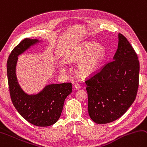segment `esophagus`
<instances>
[{"label":"esophagus","mask_w":147,"mask_h":147,"mask_svg":"<svg viewBox=\"0 0 147 147\" xmlns=\"http://www.w3.org/2000/svg\"><path fill=\"white\" fill-rule=\"evenodd\" d=\"M74 87L76 89L78 90V89H80V85L78 84H74Z\"/></svg>","instance_id":"esophagus-1"}]
</instances>
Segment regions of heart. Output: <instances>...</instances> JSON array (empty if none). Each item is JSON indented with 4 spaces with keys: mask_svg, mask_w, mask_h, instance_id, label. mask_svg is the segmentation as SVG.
<instances>
[{
    "mask_svg": "<svg viewBox=\"0 0 147 147\" xmlns=\"http://www.w3.org/2000/svg\"><path fill=\"white\" fill-rule=\"evenodd\" d=\"M105 49L102 45L87 42L67 53L64 60L68 63L78 62L75 70L76 74L82 78H87L96 73L105 57ZM60 69L65 71L66 67L63 63L60 65Z\"/></svg>",
    "mask_w": 147,
    "mask_h": 147,
    "instance_id": "heart-1",
    "label": "heart"
}]
</instances>
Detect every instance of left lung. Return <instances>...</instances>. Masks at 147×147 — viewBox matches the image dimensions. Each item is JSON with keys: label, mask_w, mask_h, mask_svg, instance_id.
<instances>
[{"label": "left lung", "mask_w": 147, "mask_h": 147, "mask_svg": "<svg viewBox=\"0 0 147 147\" xmlns=\"http://www.w3.org/2000/svg\"><path fill=\"white\" fill-rule=\"evenodd\" d=\"M140 62L129 42L118 34V49L109 62L85 82L88 112L98 124H105L126 113L136 97Z\"/></svg>", "instance_id": "8db88e82"}]
</instances>
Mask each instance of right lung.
Wrapping results in <instances>:
<instances>
[{
	"instance_id": "obj_1",
	"label": "right lung",
	"mask_w": 147,
	"mask_h": 147,
	"mask_svg": "<svg viewBox=\"0 0 147 147\" xmlns=\"http://www.w3.org/2000/svg\"><path fill=\"white\" fill-rule=\"evenodd\" d=\"M42 41L25 38L11 53L7 62V80L13 105L21 116L38 127L55 124L60 117L65 98L72 92L71 83L47 84L36 94H28L18 84L16 67L18 56Z\"/></svg>"
}]
</instances>
